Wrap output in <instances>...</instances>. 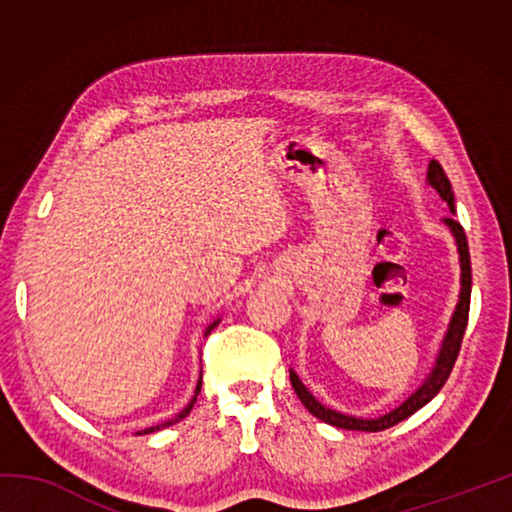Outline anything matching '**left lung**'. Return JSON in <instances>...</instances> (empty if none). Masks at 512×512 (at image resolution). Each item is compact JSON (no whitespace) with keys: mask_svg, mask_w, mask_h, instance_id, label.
<instances>
[{"mask_svg":"<svg viewBox=\"0 0 512 512\" xmlns=\"http://www.w3.org/2000/svg\"><path fill=\"white\" fill-rule=\"evenodd\" d=\"M427 183L433 189H436L440 198H443V201L449 205V212H452V214H449L447 219H443V221H445V225H449V230H452V235L456 239V246H458V257H461V296H458V305H456V311L452 316V323H449L443 345H440L436 366L431 368L429 377L422 381V386L418 388V391L411 393V397H406V400L400 406H397V409H393L391 413H386V415H379V418H354V415H345V413L329 409V406L320 404L316 397L307 391V386L302 384L296 372L289 370L293 391H296V395L300 397V402L305 404V409L311 415H316L318 420L332 424V427L352 429V431H384L388 427H393V424L406 420L409 415H413L415 411L422 409L424 404H429L433 397L438 395L440 388L445 386L447 377L452 375L456 357H458V352H461L463 334H465V327H467V316H470V293H472L470 248H467V237H465L463 225L454 219L456 207H454L452 183H449L447 173L443 171V167H440L436 160L429 162Z\"/></svg>","mask_w":512,"mask_h":512,"instance_id":"8db88e82","label":"left lung"}]
</instances>
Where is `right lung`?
I'll use <instances>...</instances> for the list:
<instances>
[{
  "label": "right lung",
  "instance_id": "1",
  "mask_svg": "<svg viewBox=\"0 0 512 512\" xmlns=\"http://www.w3.org/2000/svg\"><path fill=\"white\" fill-rule=\"evenodd\" d=\"M216 325H219V320H214V323H212L210 327H207V329H205V336H207V334H210V332H212V329H214ZM201 381H203V377H201V379H198V384H196V391H194V397H192V400H189V404L185 406V409H183V411H180V413L176 415V418H171V420H167V422H162V424H155V427H149V429H144V431H137V433H140V436H142V433H153V431H160V429H164V427H171V424H176V422H180V420H183V418H187V415H189V411H192V406H194V402H196V397H198V393H201Z\"/></svg>",
  "mask_w": 512,
  "mask_h": 512
}]
</instances>
